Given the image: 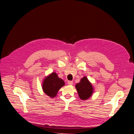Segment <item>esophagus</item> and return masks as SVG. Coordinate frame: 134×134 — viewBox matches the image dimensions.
<instances>
[{"mask_svg": "<svg viewBox=\"0 0 134 134\" xmlns=\"http://www.w3.org/2000/svg\"><path fill=\"white\" fill-rule=\"evenodd\" d=\"M67 83H68V85H72V84H73V82H72V81H68Z\"/></svg>", "mask_w": 134, "mask_h": 134, "instance_id": "esophagus-1", "label": "esophagus"}]
</instances>
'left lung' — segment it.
<instances>
[{"label": "left lung", "mask_w": 134, "mask_h": 134, "mask_svg": "<svg viewBox=\"0 0 134 134\" xmlns=\"http://www.w3.org/2000/svg\"><path fill=\"white\" fill-rule=\"evenodd\" d=\"M75 87L80 98L82 100H88L94 92L93 87L86 76L81 79V81L76 84Z\"/></svg>", "instance_id": "8db88e82"}]
</instances>
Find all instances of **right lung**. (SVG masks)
I'll list each match as a JSON object with an SVG mask.
<instances>
[{
  "label": "right lung",
  "mask_w": 134,
  "mask_h": 134,
  "mask_svg": "<svg viewBox=\"0 0 134 134\" xmlns=\"http://www.w3.org/2000/svg\"><path fill=\"white\" fill-rule=\"evenodd\" d=\"M65 84V82L58 77V75L55 72H52L43 79L42 87L44 93L53 98Z\"/></svg>",
  "instance_id": "obj_1"
}]
</instances>
